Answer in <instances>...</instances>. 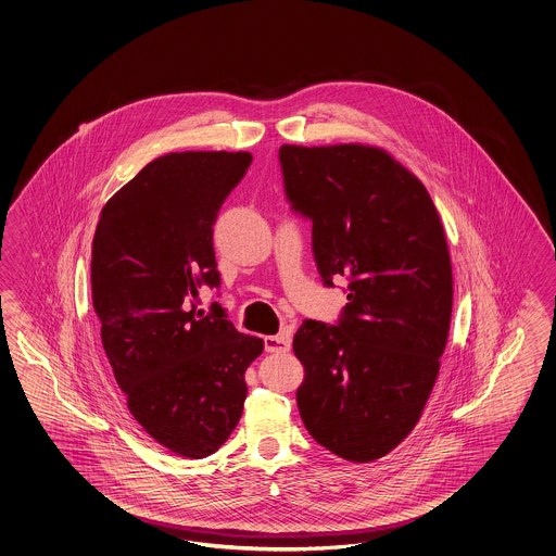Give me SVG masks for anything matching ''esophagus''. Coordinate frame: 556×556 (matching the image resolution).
I'll return each instance as SVG.
<instances>
[{
  "instance_id": "34e87169",
  "label": "esophagus",
  "mask_w": 556,
  "mask_h": 556,
  "mask_svg": "<svg viewBox=\"0 0 556 556\" xmlns=\"http://www.w3.org/2000/svg\"><path fill=\"white\" fill-rule=\"evenodd\" d=\"M265 350L271 353H285L289 352L291 348V339L287 333H279V336H265Z\"/></svg>"
}]
</instances>
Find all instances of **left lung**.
<instances>
[{
  "label": "left lung",
  "mask_w": 556,
  "mask_h": 556,
  "mask_svg": "<svg viewBox=\"0 0 556 556\" xmlns=\"http://www.w3.org/2000/svg\"><path fill=\"white\" fill-rule=\"evenodd\" d=\"M285 192L312 218L327 287L348 277L338 326L305 319L301 420L343 460L374 462L416 428L446 350L454 279L446 232L420 178L369 144L279 149Z\"/></svg>",
  "instance_id": "left-lung-1"
}]
</instances>
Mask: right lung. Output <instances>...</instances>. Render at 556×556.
I'll return each mask as SVG.
<instances>
[{
	"label": "right lung",
	"mask_w": 556,
	"mask_h": 556,
	"mask_svg": "<svg viewBox=\"0 0 556 556\" xmlns=\"http://www.w3.org/2000/svg\"><path fill=\"white\" fill-rule=\"evenodd\" d=\"M251 152L189 150L147 164L104 204L92 241V303L126 406L154 442L204 458L241 420L244 371L263 339L239 333L220 305L213 225Z\"/></svg>",
	"instance_id": "1"
}]
</instances>
